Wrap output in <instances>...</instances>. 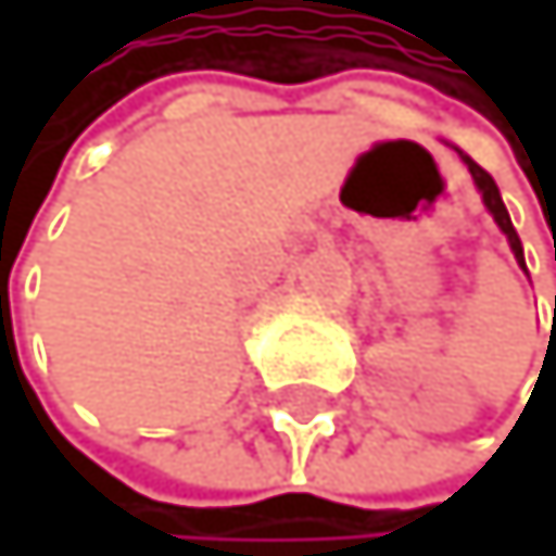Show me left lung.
Segmentation results:
<instances>
[{
	"label": "left lung",
	"instance_id": "8db88e82",
	"mask_svg": "<svg viewBox=\"0 0 556 556\" xmlns=\"http://www.w3.org/2000/svg\"><path fill=\"white\" fill-rule=\"evenodd\" d=\"M456 149V146H453ZM459 152V160L467 163V169H470V177H473V184H477V191H480V198H484V208L494 215V223H497V229L505 232V240H508V247H511V254H516V261H519V267L526 271V257H522V240H519V232H516V226H511V218H508V208H505V201H502V191H497V184H494V177L488 174V169H480L467 152L463 149H456Z\"/></svg>",
	"mask_w": 556,
	"mask_h": 556
}]
</instances>
